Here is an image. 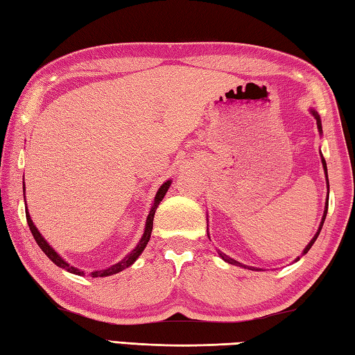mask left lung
<instances>
[{
	"label": "left lung",
	"instance_id": "8db88e82",
	"mask_svg": "<svg viewBox=\"0 0 355 355\" xmlns=\"http://www.w3.org/2000/svg\"><path fill=\"white\" fill-rule=\"evenodd\" d=\"M313 114L315 116V119H317V127H319V130L322 132V124H320V118H319V114H317L314 110H313ZM322 164H323V168H324V175H327V180H328V170H327V162H324V159L322 157ZM328 190H329V185H328ZM327 213H328V199H327V207H324V213H323V219H322V223H320V227H319V231H317L315 233V236L313 237V241H311L308 245H306V248L303 250V254H306V252L309 251V248L313 247V243L315 242V239H317V236L320 234V230H322V227H323V222H324V219H327ZM220 257L225 260V262H228V263H231V265H241V266H245V265H242L241 262H237V260H234V259H231V257H228L227 254H223V252H220ZM300 257H297V260H299ZM245 268H250V266H245Z\"/></svg>",
	"mask_w": 355,
	"mask_h": 355
}]
</instances>
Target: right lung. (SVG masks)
<instances>
[{"instance_id":"1","label":"right lung","mask_w":355,"mask_h":355,"mask_svg":"<svg viewBox=\"0 0 355 355\" xmlns=\"http://www.w3.org/2000/svg\"><path fill=\"white\" fill-rule=\"evenodd\" d=\"M170 185H171V180H167V182H165V184H164V185L157 190V193H156V198H155V202H153V207H151L150 213H148L147 223H146V231H144V236L141 237L139 243L136 245V248H135L132 252H130L128 256H125L124 259H122L121 262H118V263H114L113 266H110V268H107V270H101V271H93V272L90 274L92 277H105V276H112V274L121 272L122 270L128 268V266L132 265V263L135 262V260L141 256V252L144 251V248L147 247V243H148V241H150L151 230H153V218H155L156 208H157V205H159V204H161V200L164 199L165 193H167V190L170 188ZM26 219H27L28 228H31V231H32V234H33V237H35L36 243L40 245V248H41L42 251H44V254H46L50 260H52V262H53L55 265L60 266V268L66 270V271H69V272H71V274H78V276H83L84 271L75 268V266H70L67 262H64L62 257H60V254H58V252H56L52 247H50V245L44 241V237H42V236L40 234V231L36 230V227L33 225V222H32V219H31V216H28V211H26Z\"/></svg>"}]
</instances>
